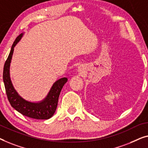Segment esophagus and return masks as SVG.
Here are the masks:
<instances>
[{
  "label": "esophagus",
  "instance_id": "1",
  "mask_svg": "<svg viewBox=\"0 0 148 148\" xmlns=\"http://www.w3.org/2000/svg\"><path fill=\"white\" fill-rule=\"evenodd\" d=\"M78 70H79V71H80V72L82 71V70H83L82 66H79V67H78Z\"/></svg>",
  "mask_w": 148,
  "mask_h": 148
}]
</instances>
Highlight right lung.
<instances>
[{
  "label": "right lung",
  "instance_id": "1",
  "mask_svg": "<svg viewBox=\"0 0 148 148\" xmlns=\"http://www.w3.org/2000/svg\"><path fill=\"white\" fill-rule=\"evenodd\" d=\"M23 36V34L21 33L15 40L11 47L9 55L4 63L3 81L6 96L12 107L23 115L36 120H48L54 115L56 111L62 88L67 82L68 78H62L55 82L47 96L40 102H28L18 95L13 87L10 78V64L14 46Z\"/></svg>",
  "mask_w": 148,
  "mask_h": 148
}]
</instances>
